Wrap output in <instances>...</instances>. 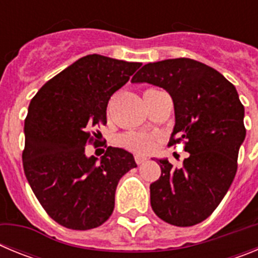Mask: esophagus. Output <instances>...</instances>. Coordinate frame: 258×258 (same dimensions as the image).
Instances as JSON below:
<instances>
[{"label":"esophagus","instance_id":"34e87169","mask_svg":"<svg viewBox=\"0 0 258 258\" xmlns=\"http://www.w3.org/2000/svg\"><path fill=\"white\" fill-rule=\"evenodd\" d=\"M145 161H147V157L142 156V155H140V154L136 155V163L138 164V165H140V164H142V163H145Z\"/></svg>","mask_w":258,"mask_h":258}]
</instances>
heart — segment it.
Instances as JSON below:
<instances>
[{"label": "heart", "mask_w": 258, "mask_h": 258, "mask_svg": "<svg viewBox=\"0 0 258 258\" xmlns=\"http://www.w3.org/2000/svg\"><path fill=\"white\" fill-rule=\"evenodd\" d=\"M122 145L126 149L134 150V151L147 152L151 151L155 147V138L149 134L142 133H127L121 138Z\"/></svg>", "instance_id": "obj_1"}]
</instances>
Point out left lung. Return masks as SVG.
Masks as SVG:
<instances>
[{
    "label": "left lung",
    "instance_id": "1",
    "mask_svg": "<svg viewBox=\"0 0 258 258\" xmlns=\"http://www.w3.org/2000/svg\"><path fill=\"white\" fill-rule=\"evenodd\" d=\"M132 83L169 93L175 115L169 146L184 141L190 154L182 168L159 160L160 178L150 184L152 211L170 225L194 226L213 213L234 181L245 138L244 106L229 80L194 59L145 64Z\"/></svg>",
    "mask_w": 258,
    "mask_h": 258
}]
</instances>
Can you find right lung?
I'll list each match as a JSON object with an SVG mask.
<instances>
[{
    "label": "right lung",
    "mask_w": 258,
    "mask_h": 258,
    "mask_svg": "<svg viewBox=\"0 0 258 258\" xmlns=\"http://www.w3.org/2000/svg\"><path fill=\"white\" fill-rule=\"evenodd\" d=\"M142 63L92 54L50 79L32 98L24 121L23 168L52 220L72 230L101 226L112 214L122 175L137 164L131 152L107 147L98 157L85 146L107 124V104ZM97 142V140H95ZM94 142V143H95Z\"/></svg>",
    "instance_id": "1"
}]
</instances>
